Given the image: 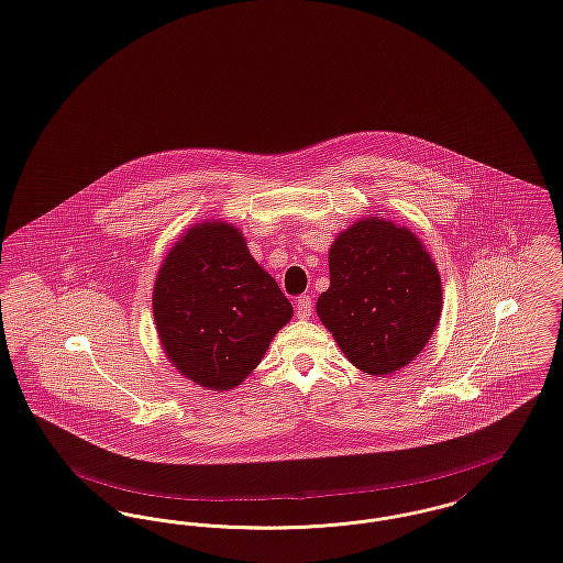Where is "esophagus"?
Returning a JSON list of instances; mask_svg holds the SVG:
<instances>
[{
  "mask_svg": "<svg viewBox=\"0 0 563 563\" xmlns=\"http://www.w3.org/2000/svg\"><path fill=\"white\" fill-rule=\"evenodd\" d=\"M296 314H298V319H308L312 314V298L310 296H299L296 299Z\"/></svg>",
  "mask_w": 563,
  "mask_h": 563,
  "instance_id": "34e87169",
  "label": "esophagus"
}]
</instances>
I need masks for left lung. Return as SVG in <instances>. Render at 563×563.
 <instances>
[{
	"mask_svg": "<svg viewBox=\"0 0 563 563\" xmlns=\"http://www.w3.org/2000/svg\"><path fill=\"white\" fill-rule=\"evenodd\" d=\"M440 312L438 267L410 230L367 217L335 235L317 314L351 364L372 376L406 367L430 342Z\"/></svg>",
	"mask_w": 563,
	"mask_h": 563,
	"instance_id": "left-lung-1",
	"label": "left lung"
}]
</instances>
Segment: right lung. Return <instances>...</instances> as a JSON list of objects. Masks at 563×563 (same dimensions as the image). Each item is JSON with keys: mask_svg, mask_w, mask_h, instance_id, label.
<instances>
[{"mask_svg": "<svg viewBox=\"0 0 563 563\" xmlns=\"http://www.w3.org/2000/svg\"><path fill=\"white\" fill-rule=\"evenodd\" d=\"M153 314L169 364L212 391L238 387L294 317L291 301L225 221L176 240L157 272Z\"/></svg>", "mask_w": 563, "mask_h": 563, "instance_id": "right-lung-1", "label": "right lung"}]
</instances>
